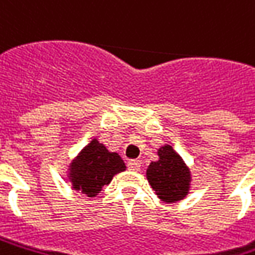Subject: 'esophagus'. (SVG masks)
Here are the masks:
<instances>
[{
  "instance_id": "obj_1",
  "label": "esophagus",
  "mask_w": 255,
  "mask_h": 255,
  "mask_svg": "<svg viewBox=\"0 0 255 255\" xmlns=\"http://www.w3.org/2000/svg\"><path fill=\"white\" fill-rule=\"evenodd\" d=\"M127 167L129 170L138 171L141 169V160H136V159H131L127 162Z\"/></svg>"
}]
</instances>
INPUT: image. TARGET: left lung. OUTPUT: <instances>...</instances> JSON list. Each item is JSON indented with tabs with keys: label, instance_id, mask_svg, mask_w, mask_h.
Segmentation results:
<instances>
[{
	"label": "left lung",
	"instance_id": "left-lung-1",
	"mask_svg": "<svg viewBox=\"0 0 255 255\" xmlns=\"http://www.w3.org/2000/svg\"><path fill=\"white\" fill-rule=\"evenodd\" d=\"M159 160L152 162L146 170V177L156 191V195L166 202L183 200L190 188V170L174 149L166 145L160 148Z\"/></svg>",
	"mask_w": 255,
	"mask_h": 255
}]
</instances>
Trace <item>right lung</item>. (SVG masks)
Listing matches in <instances>:
<instances>
[{"instance_id":"obj_1","label":"right lung","mask_w":255,"mask_h":255,"mask_svg":"<svg viewBox=\"0 0 255 255\" xmlns=\"http://www.w3.org/2000/svg\"><path fill=\"white\" fill-rule=\"evenodd\" d=\"M124 170L126 164L119 153L109 152L105 145L93 139L69 166V180L75 190L95 197L114 174Z\"/></svg>"}]
</instances>
